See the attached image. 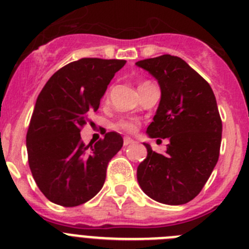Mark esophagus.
Wrapping results in <instances>:
<instances>
[{
    "instance_id": "esophagus-1",
    "label": "esophagus",
    "mask_w": 249,
    "mask_h": 249,
    "mask_svg": "<svg viewBox=\"0 0 249 249\" xmlns=\"http://www.w3.org/2000/svg\"><path fill=\"white\" fill-rule=\"evenodd\" d=\"M132 143H134V141L132 140V138H129V137H124V138H123V144L124 145H129L132 144Z\"/></svg>"
}]
</instances>
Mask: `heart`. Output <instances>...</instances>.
<instances>
[{
	"mask_svg": "<svg viewBox=\"0 0 249 249\" xmlns=\"http://www.w3.org/2000/svg\"><path fill=\"white\" fill-rule=\"evenodd\" d=\"M145 84L149 83H143L142 85H145ZM106 97H108V92L106 93ZM138 124H140V122L137 120H133V118H121V120H118L117 122L113 124V127H115L116 129H120V131L127 132V133H133V132H136V129L138 128Z\"/></svg>",
	"mask_w": 249,
	"mask_h": 249,
	"instance_id": "heart-1",
	"label": "heart"
}]
</instances>
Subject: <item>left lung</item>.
Wrapping results in <instances>:
<instances>
[{
    "mask_svg": "<svg viewBox=\"0 0 249 249\" xmlns=\"http://www.w3.org/2000/svg\"><path fill=\"white\" fill-rule=\"evenodd\" d=\"M158 80L161 99L147 128L152 138H168L164 154L149 144L138 165L142 190L156 201L182 205L199 195L220 156L222 121L215 95L206 80L179 56L137 61Z\"/></svg>",
    "mask_w": 249,
    "mask_h": 249,
    "instance_id": "8db88e82",
    "label": "left lung"
}]
</instances>
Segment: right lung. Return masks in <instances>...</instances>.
I'll list each match as a JSON object with an SVG mask.
<instances>
[{"mask_svg":"<svg viewBox=\"0 0 249 249\" xmlns=\"http://www.w3.org/2000/svg\"><path fill=\"white\" fill-rule=\"evenodd\" d=\"M126 60L83 58L59 69L36 99L27 131L28 163L49 201L74 207L92 199L106 179L108 161L122 148L121 134L86 145L80 132L99 109L107 85Z\"/></svg>","mask_w":249,"mask_h":249,"instance_id":"right-lung-1","label":"right lung"}]
</instances>
